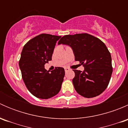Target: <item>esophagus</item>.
Listing matches in <instances>:
<instances>
[{
	"instance_id": "obj_1",
	"label": "esophagus",
	"mask_w": 128,
	"mask_h": 128,
	"mask_svg": "<svg viewBox=\"0 0 128 128\" xmlns=\"http://www.w3.org/2000/svg\"><path fill=\"white\" fill-rule=\"evenodd\" d=\"M64 70H65V72H66L69 71V70H70V69H69L68 68H64Z\"/></svg>"
}]
</instances>
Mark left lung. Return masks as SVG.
Listing matches in <instances>:
<instances>
[{"label":"left lung","mask_w":128,"mask_h":128,"mask_svg":"<svg viewBox=\"0 0 128 128\" xmlns=\"http://www.w3.org/2000/svg\"><path fill=\"white\" fill-rule=\"evenodd\" d=\"M70 46L75 60L84 67V70H73L72 79L75 90L86 98L100 95L108 87L113 72L112 57L103 41L88 34L64 35L58 44Z\"/></svg>","instance_id":"1"}]
</instances>
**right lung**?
<instances>
[{"instance_id": "obj_1", "label": "right lung", "mask_w": 128, "mask_h": 128, "mask_svg": "<svg viewBox=\"0 0 128 128\" xmlns=\"http://www.w3.org/2000/svg\"><path fill=\"white\" fill-rule=\"evenodd\" d=\"M61 36L42 33L24 44L19 66L26 87L36 97L48 99L57 95L61 88L65 71L57 67L50 72L44 64L52 59L54 49Z\"/></svg>"}]
</instances>
